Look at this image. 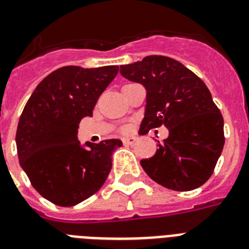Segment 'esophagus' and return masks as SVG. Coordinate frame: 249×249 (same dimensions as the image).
I'll return each instance as SVG.
<instances>
[{"label":"esophagus","instance_id":"1","mask_svg":"<svg viewBox=\"0 0 249 249\" xmlns=\"http://www.w3.org/2000/svg\"><path fill=\"white\" fill-rule=\"evenodd\" d=\"M137 142V138L135 137H129V138H123V143L126 144V145H131Z\"/></svg>","mask_w":249,"mask_h":249}]
</instances>
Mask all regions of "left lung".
Returning <instances> with one entry per match:
<instances>
[{
  "mask_svg": "<svg viewBox=\"0 0 249 249\" xmlns=\"http://www.w3.org/2000/svg\"><path fill=\"white\" fill-rule=\"evenodd\" d=\"M120 73L147 89L141 134L162 125L170 131L156 154L141 160L143 170L157 183L175 191L204 185L225 142L224 120L205 83L178 60L163 55L120 66Z\"/></svg>",
  "mask_w": 249,
  "mask_h": 249,
  "instance_id": "obj_1",
  "label": "left lung"
}]
</instances>
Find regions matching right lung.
Here are the masks:
<instances>
[{
  "label": "right lung",
  "mask_w": 249,
  "mask_h": 249,
  "mask_svg": "<svg viewBox=\"0 0 249 249\" xmlns=\"http://www.w3.org/2000/svg\"><path fill=\"white\" fill-rule=\"evenodd\" d=\"M118 71L116 66L62 67L36 86L25 105L16 131L20 166L33 187L55 205L89 199L111 171L112 152L121 141L87 142L82 147L77 133Z\"/></svg>",
  "instance_id": "right-lung-1"
}]
</instances>
